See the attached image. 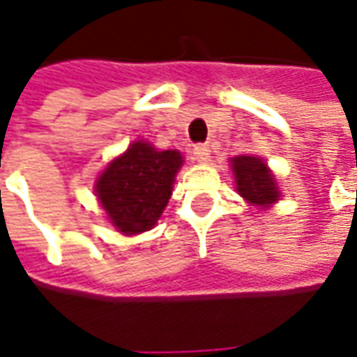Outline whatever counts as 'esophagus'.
<instances>
[{
  "mask_svg": "<svg viewBox=\"0 0 357 357\" xmlns=\"http://www.w3.org/2000/svg\"><path fill=\"white\" fill-rule=\"evenodd\" d=\"M193 156H195L197 162H209L211 160L209 144H197V146H193Z\"/></svg>",
  "mask_w": 357,
  "mask_h": 357,
  "instance_id": "1",
  "label": "esophagus"
}]
</instances>
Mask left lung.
Here are the masks:
<instances>
[{
	"label": "left lung",
	"mask_w": 357,
	"mask_h": 357,
	"mask_svg": "<svg viewBox=\"0 0 357 357\" xmlns=\"http://www.w3.org/2000/svg\"><path fill=\"white\" fill-rule=\"evenodd\" d=\"M230 164L236 176V191L246 201L258 207H268L280 199L275 179L264 160L256 156H236L230 160Z\"/></svg>",
	"instance_id": "obj_1"
}]
</instances>
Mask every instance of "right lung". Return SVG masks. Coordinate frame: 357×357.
I'll list each match as a JSON object with an SVG mask.
<instances>
[{
    "instance_id": "right-lung-1",
    "label": "right lung",
    "mask_w": 357,
    "mask_h": 357,
    "mask_svg": "<svg viewBox=\"0 0 357 357\" xmlns=\"http://www.w3.org/2000/svg\"><path fill=\"white\" fill-rule=\"evenodd\" d=\"M183 158L178 150H156L138 140L99 176L96 193L109 220L125 234L152 229L166 209Z\"/></svg>"
}]
</instances>
